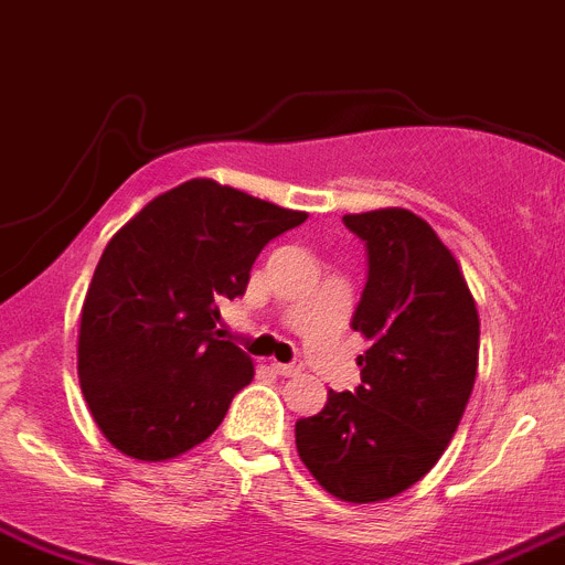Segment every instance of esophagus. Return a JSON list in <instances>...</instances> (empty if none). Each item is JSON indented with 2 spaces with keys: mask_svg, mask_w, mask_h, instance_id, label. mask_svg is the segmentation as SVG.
I'll return each instance as SVG.
<instances>
[{
  "mask_svg": "<svg viewBox=\"0 0 565 565\" xmlns=\"http://www.w3.org/2000/svg\"><path fill=\"white\" fill-rule=\"evenodd\" d=\"M273 371H276L278 376H298V373L303 371V365H300V362H273Z\"/></svg>",
  "mask_w": 565,
  "mask_h": 565,
  "instance_id": "34e87169",
  "label": "esophagus"
}]
</instances>
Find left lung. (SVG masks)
<instances>
[{"label":"left lung","instance_id":"1","mask_svg":"<svg viewBox=\"0 0 565 565\" xmlns=\"http://www.w3.org/2000/svg\"><path fill=\"white\" fill-rule=\"evenodd\" d=\"M365 242L367 281L354 331L371 340L354 393L329 390L295 446L342 502H384L431 471L460 426L479 360V315L457 258L407 209L345 214Z\"/></svg>","mask_w":565,"mask_h":565}]
</instances>
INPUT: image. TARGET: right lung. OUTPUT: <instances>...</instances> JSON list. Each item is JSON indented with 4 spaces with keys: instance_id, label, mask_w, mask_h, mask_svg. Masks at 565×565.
<instances>
[{
    "instance_id": "obj_1",
    "label": "right lung",
    "mask_w": 565,
    "mask_h": 565,
    "mask_svg": "<svg viewBox=\"0 0 565 565\" xmlns=\"http://www.w3.org/2000/svg\"><path fill=\"white\" fill-rule=\"evenodd\" d=\"M303 220V211L194 178L116 231L77 337L83 395L110 446L161 462L223 424L253 362L220 340V303L245 295L262 247Z\"/></svg>"
}]
</instances>
